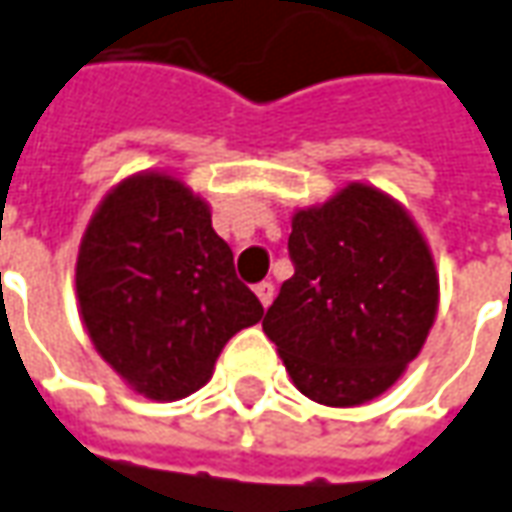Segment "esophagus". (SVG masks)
<instances>
[{
	"instance_id": "obj_1",
	"label": "esophagus",
	"mask_w": 512,
	"mask_h": 512,
	"mask_svg": "<svg viewBox=\"0 0 512 512\" xmlns=\"http://www.w3.org/2000/svg\"><path fill=\"white\" fill-rule=\"evenodd\" d=\"M255 294H257V300H260V305H263V308H269L271 300H274V285H271L269 280H263V283L255 285Z\"/></svg>"
}]
</instances>
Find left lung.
<instances>
[{
	"mask_svg": "<svg viewBox=\"0 0 512 512\" xmlns=\"http://www.w3.org/2000/svg\"><path fill=\"white\" fill-rule=\"evenodd\" d=\"M291 280L263 316L291 381L325 406H358L401 378L437 314V271L412 218L350 184L291 221Z\"/></svg>",
	"mask_w": 512,
	"mask_h": 512,
	"instance_id": "left-lung-1",
	"label": "left lung"
}]
</instances>
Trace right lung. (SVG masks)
<instances>
[{"label": "right lung", "instance_id": "1", "mask_svg": "<svg viewBox=\"0 0 512 512\" xmlns=\"http://www.w3.org/2000/svg\"><path fill=\"white\" fill-rule=\"evenodd\" d=\"M75 288L97 353L154 401L204 387L224 344L263 316L207 204L159 173L128 179L97 207Z\"/></svg>", "mask_w": 512, "mask_h": 512}]
</instances>
